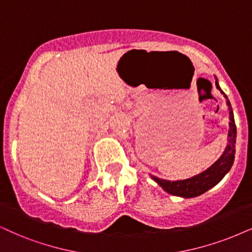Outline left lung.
I'll return each mask as SVG.
<instances>
[{"label": "left lung", "mask_w": 252, "mask_h": 252, "mask_svg": "<svg viewBox=\"0 0 252 252\" xmlns=\"http://www.w3.org/2000/svg\"><path fill=\"white\" fill-rule=\"evenodd\" d=\"M216 88L221 91V93L224 95L227 98V104L229 108V117H230V122H229V133H228V145L225 148L223 155L220 157L211 167L207 168L202 173L197 174L195 177L189 178V179L185 180H177V181H168L160 179L155 176H151L156 183H157L161 189L166 190L167 193L172 195L183 196V197H194L197 195H201L212 187H214L216 184H219L222 180L225 174L228 173L232 166L235 159V144H236V124L234 120V113H232L230 101L228 100L227 95H225L222 89L220 88L218 79L215 81Z\"/></svg>", "instance_id": "left-lung-1"}]
</instances>
